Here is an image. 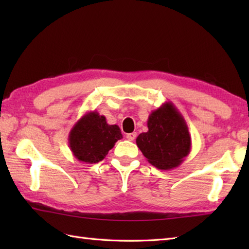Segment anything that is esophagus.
Here are the masks:
<instances>
[{
  "instance_id": "esophagus-1",
  "label": "esophagus",
  "mask_w": 249,
  "mask_h": 249,
  "mask_svg": "<svg viewBox=\"0 0 249 249\" xmlns=\"http://www.w3.org/2000/svg\"><path fill=\"white\" fill-rule=\"evenodd\" d=\"M136 137H137L136 133H131V134H127L126 138H127L129 141H134L136 139Z\"/></svg>"
}]
</instances>
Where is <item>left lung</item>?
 Wrapping results in <instances>:
<instances>
[{"mask_svg":"<svg viewBox=\"0 0 249 249\" xmlns=\"http://www.w3.org/2000/svg\"><path fill=\"white\" fill-rule=\"evenodd\" d=\"M146 133L136 139L142 154L151 165L169 170L181 165L192 149V138L183 115L171 102L152 111Z\"/></svg>","mask_w":249,"mask_h":249,"instance_id":"8db88e82","label":"left lung"}]
</instances>
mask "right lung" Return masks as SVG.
Masks as SVG:
<instances>
[{
	"label": "right lung",
	"mask_w": 249,
	"mask_h": 249,
	"mask_svg": "<svg viewBox=\"0 0 249 249\" xmlns=\"http://www.w3.org/2000/svg\"><path fill=\"white\" fill-rule=\"evenodd\" d=\"M123 138L118 125H109L104 115L89 111L72 126L68 136L72 155L79 161L96 163L102 161L115 142Z\"/></svg>",
	"instance_id": "obj_1"
}]
</instances>
